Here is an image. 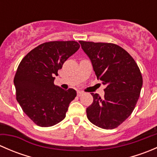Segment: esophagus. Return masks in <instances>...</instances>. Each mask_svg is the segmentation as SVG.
<instances>
[{
	"instance_id": "34e87169",
	"label": "esophagus",
	"mask_w": 157,
	"mask_h": 157,
	"mask_svg": "<svg viewBox=\"0 0 157 157\" xmlns=\"http://www.w3.org/2000/svg\"><path fill=\"white\" fill-rule=\"evenodd\" d=\"M83 92H82V91H77V96H81L82 95H83Z\"/></svg>"
}]
</instances>
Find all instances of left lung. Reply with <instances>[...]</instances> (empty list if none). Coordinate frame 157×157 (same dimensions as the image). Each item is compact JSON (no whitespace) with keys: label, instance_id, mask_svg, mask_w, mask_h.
Segmentation results:
<instances>
[{"label":"left lung","instance_id":"8db88e82","mask_svg":"<svg viewBox=\"0 0 157 157\" xmlns=\"http://www.w3.org/2000/svg\"><path fill=\"white\" fill-rule=\"evenodd\" d=\"M98 80L105 87L104 97L91 93L92 105L86 109L91 123L103 129L118 127L131 115L137 104L143 78L134 58L112 43L80 41Z\"/></svg>","mask_w":157,"mask_h":157}]
</instances>
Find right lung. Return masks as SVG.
Returning <instances> with one entry per match:
<instances>
[{
	"label": "right lung",
	"mask_w": 157,
	"mask_h": 157,
	"mask_svg": "<svg viewBox=\"0 0 157 157\" xmlns=\"http://www.w3.org/2000/svg\"><path fill=\"white\" fill-rule=\"evenodd\" d=\"M79 48L75 41L45 42L29 52L19 64L13 80L17 100L37 125L51 127L65 118L77 92L55 86L54 77Z\"/></svg>",
	"instance_id": "right-lung-1"
}]
</instances>
